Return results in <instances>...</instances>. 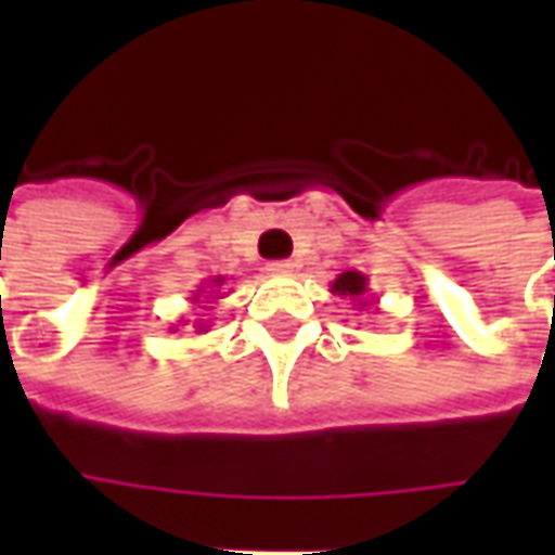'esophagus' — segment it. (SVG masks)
I'll return each instance as SVG.
<instances>
[{
	"label": "esophagus",
	"instance_id": "obj_1",
	"mask_svg": "<svg viewBox=\"0 0 555 555\" xmlns=\"http://www.w3.org/2000/svg\"><path fill=\"white\" fill-rule=\"evenodd\" d=\"M294 261H270V264H267V273H270V276H291V273H294Z\"/></svg>",
	"mask_w": 555,
	"mask_h": 555
}]
</instances>
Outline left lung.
<instances>
[{"label":"left lung","mask_w":555,"mask_h":555,"mask_svg":"<svg viewBox=\"0 0 555 555\" xmlns=\"http://www.w3.org/2000/svg\"><path fill=\"white\" fill-rule=\"evenodd\" d=\"M330 291L336 294V297H345V300H353L360 309L369 306V279L360 270H345V273H338L336 282L330 285Z\"/></svg>","instance_id":"8db88e82"}]
</instances>
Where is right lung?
Masks as SVG:
<instances>
[{"mask_svg": "<svg viewBox=\"0 0 555 555\" xmlns=\"http://www.w3.org/2000/svg\"><path fill=\"white\" fill-rule=\"evenodd\" d=\"M222 288H225V276H210L205 285H202V288L195 291L193 302L197 306V302L202 301L203 306L198 309H207V302H217L219 297H225V294H222ZM193 326L198 330V333H207V326L210 324H207V321H202V318H195Z\"/></svg>", "mask_w": 555, "mask_h": 555, "instance_id": "add662e5", "label": "right lung"}]
</instances>
